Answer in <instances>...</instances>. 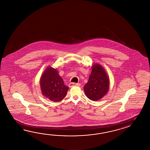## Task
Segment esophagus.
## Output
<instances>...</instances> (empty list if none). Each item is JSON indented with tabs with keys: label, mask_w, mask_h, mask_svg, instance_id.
<instances>
[{
	"label": "esophagus",
	"mask_w": 150,
	"mask_h": 150,
	"mask_svg": "<svg viewBox=\"0 0 150 150\" xmlns=\"http://www.w3.org/2000/svg\"><path fill=\"white\" fill-rule=\"evenodd\" d=\"M74 86H80V84L79 83H69V87H71Z\"/></svg>",
	"instance_id": "esophagus-1"
}]
</instances>
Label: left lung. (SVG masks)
I'll list each match as a JSON object with an SVG mask.
<instances>
[{"label": "left lung", "instance_id": "1", "mask_svg": "<svg viewBox=\"0 0 150 150\" xmlns=\"http://www.w3.org/2000/svg\"><path fill=\"white\" fill-rule=\"evenodd\" d=\"M89 80L83 87L86 96L92 101H98L108 92L109 79L106 71L101 65H93Z\"/></svg>", "mask_w": 150, "mask_h": 150}]
</instances>
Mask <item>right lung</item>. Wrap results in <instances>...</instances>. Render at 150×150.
Wrapping results in <instances>:
<instances>
[{"label": "right lung", "instance_id": "1", "mask_svg": "<svg viewBox=\"0 0 150 150\" xmlns=\"http://www.w3.org/2000/svg\"><path fill=\"white\" fill-rule=\"evenodd\" d=\"M40 87L43 96L54 102L64 99L69 89V87L64 85L58 71L51 67H48L42 74Z\"/></svg>", "mask_w": 150, "mask_h": 150}]
</instances>
